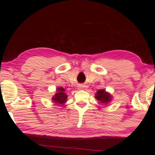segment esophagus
<instances>
[{
  "label": "esophagus",
  "mask_w": 155,
  "mask_h": 155,
  "mask_svg": "<svg viewBox=\"0 0 155 155\" xmlns=\"http://www.w3.org/2000/svg\"><path fill=\"white\" fill-rule=\"evenodd\" d=\"M84 87H83V85H80L79 86H78V89H79V90H81V89H83Z\"/></svg>",
  "instance_id": "34e87169"
}]
</instances>
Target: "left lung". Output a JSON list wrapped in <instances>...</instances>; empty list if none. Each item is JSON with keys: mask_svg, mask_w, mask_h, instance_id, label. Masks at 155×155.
Wrapping results in <instances>:
<instances>
[{"mask_svg": "<svg viewBox=\"0 0 155 155\" xmlns=\"http://www.w3.org/2000/svg\"><path fill=\"white\" fill-rule=\"evenodd\" d=\"M95 98L103 104H108L111 101V96L104 90L97 91Z\"/></svg>", "mask_w": 155, "mask_h": 155, "instance_id": "1", "label": "left lung"}]
</instances>
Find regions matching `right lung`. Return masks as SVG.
Masks as SVG:
<instances>
[{
    "label": "right lung",
    "instance_id": "1",
    "mask_svg": "<svg viewBox=\"0 0 155 155\" xmlns=\"http://www.w3.org/2000/svg\"><path fill=\"white\" fill-rule=\"evenodd\" d=\"M67 98L68 96L65 94V89L61 87L57 88V93L54 94L52 100L54 103L58 104L59 105H63L67 101Z\"/></svg>",
    "mask_w": 155,
    "mask_h": 155
}]
</instances>
